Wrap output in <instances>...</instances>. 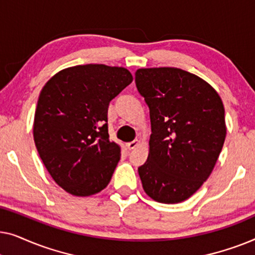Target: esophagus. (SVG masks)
<instances>
[{
  "mask_svg": "<svg viewBox=\"0 0 255 255\" xmlns=\"http://www.w3.org/2000/svg\"><path fill=\"white\" fill-rule=\"evenodd\" d=\"M138 145H139V140H138V139H134V140H132V141H130V142H128V144H127V147H128V149H133V148L137 147Z\"/></svg>",
  "mask_w": 255,
  "mask_h": 255,
  "instance_id": "esophagus-1",
  "label": "esophagus"
}]
</instances>
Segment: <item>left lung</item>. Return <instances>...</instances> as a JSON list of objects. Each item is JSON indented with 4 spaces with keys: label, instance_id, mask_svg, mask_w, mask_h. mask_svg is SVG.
Instances as JSON below:
<instances>
[{
    "label": "left lung",
    "instance_id": "left-lung-1",
    "mask_svg": "<svg viewBox=\"0 0 255 255\" xmlns=\"http://www.w3.org/2000/svg\"><path fill=\"white\" fill-rule=\"evenodd\" d=\"M135 86L149 108L147 161L138 168L152 200L186 201L210 176L226 137L221 96L200 76L175 67L139 68Z\"/></svg>",
    "mask_w": 255,
    "mask_h": 255
}]
</instances>
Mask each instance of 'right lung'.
Masks as SVG:
<instances>
[{"label":"right lung","instance_id":"obj_1","mask_svg":"<svg viewBox=\"0 0 255 255\" xmlns=\"http://www.w3.org/2000/svg\"><path fill=\"white\" fill-rule=\"evenodd\" d=\"M132 74L102 64L73 66L52 76L41 89L33 139L41 161L59 187L86 197L109 184L121 146L108 133V107Z\"/></svg>","mask_w":255,"mask_h":255}]
</instances>
